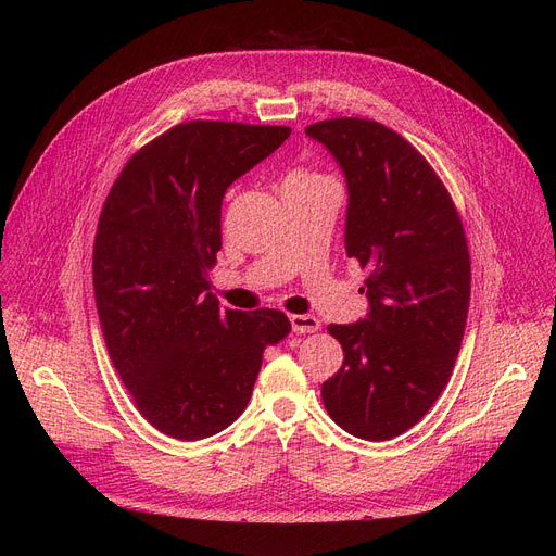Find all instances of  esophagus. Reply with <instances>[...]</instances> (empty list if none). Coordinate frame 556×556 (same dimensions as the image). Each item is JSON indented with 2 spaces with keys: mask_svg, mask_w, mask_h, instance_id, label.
I'll return each mask as SVG.
<instances>
[{
  "mask_svg": "<svg viewBox=\"0 0 556 556\" xmlns=\"http://www.w3.org/2000/svg\"><path fill=\"white\" fill-rule=\"evenodd\" d=\"M294 333H315L319 329V319L315 315H290Z\"/></svg>",
  "mask_w": 556,
  "mask_h": 556,
  "instance_id": "esophagus-1",
  "label": "esophagus"
}]
</instances>
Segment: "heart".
Segmentation results:
<instances>
[{"instance_id":"1","label":"heart","mask_w":556,"mask_h":556,"mask_svg":"<svg viewBox=\"0 0 556 556\" xmlns=\"http://www.w3.org/2000/svg\"><path fill=\"white\" fill-rule=\"evenodd\" d=\"M319 176H315L313 172H304V169H296L288 176V180H285V185H292V182H308V180H317Z\"/></svg>"}]
</instances>
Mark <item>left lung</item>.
Here are the masks:
<instances>
[{"mask_svg": "<svg viewBox=\"0 0 556 556\" xmlns=\"http://www.w3.org/2000/svg\"><path fill=\"white\" fill-rule=\"evenodd\" d=\"M348 182L345 250L368 276V313L329 325L343 348L323 382L329 417L364 441L415 427L445 390L470 299L459 213L429 162L376 121L333 117L306 127Z\"/></svg>", "mask_w": 556, "mask_h": 556, "instance_id": "obj_1", "label": "left lung"}]
</instances>
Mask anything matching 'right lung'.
Masks as SVG:
<instances>
[{"mask_svg": "<svg viewBox=\"0 0 556 556\" xmlns=\"http://www.w3.org/2000/svg\"><path fill=\"white\" fill-rule=\"evenodd\" d=\"M290 131L176 125L131 155L104 201L92 252L99 325L139 413L172 439L227 429L248 406L264 350L292 329L274 308H223L208 278L227 188Z\"/></svg>", "mask_w": 556, "mask_h": 556, "instance_id": "obj_1", "label": "right lung"}]
</instances>
